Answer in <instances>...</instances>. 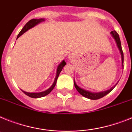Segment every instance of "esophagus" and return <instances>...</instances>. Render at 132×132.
Segmentation results:
<instances>
[{"mask_svg":"<svg viewBox=\"0 0 132 132\" xmlns=\"http://www.w3.org/2000/svg\"><path fill=\"white\" fill-rule=\"evenodd\" d=\"M68 57H69L70 60H72L74 58V55H73L72 54H69V55H68Z\"/></svg>","mask_w":132,"mask_h":132,"instance_id":"esophagus-1","label":"esophagus"}]
</instances>
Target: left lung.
<instances>
[{
    "label": "left lung",
    "mask_w": 132,
    "mask_h": 132,
    "mask_svg": "<svg viewBox=\"0 0 132 132\" xmlns=\"http://www.w3.org/2000/svg\"><path fill=\"white\" fill-rule=\"evenodd\" d=\"M111 35L113 37V38L114 39V40L116 42V44L117 47L118 48L119 51L120 52V54H121V66H122V68L123 69V51H122V48H121V41H120V37H119L118 34L116 32V31L114 30V31H112L110 32ZM74 86H75L76 89L77 90V91L80 94L83 96L85 98H88V99L90 100H98L100 99L101 98H103L104 96H105L106 95H107L108 94L110 93L111 91H112L114 88H115L116 86L117 85V84L118 83V82L116 84V85H114V86L111 88L110 90H108L104 92H92L88 91V90H84L83 88H80V86L76 84L75 80L74 78Z\"/></svg>",
    "instance_id": "8db88e82"
}]
</instances>
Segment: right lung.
I'll list each match as a JSON object with an SVG mask.
<instances>
[{"label": "right lung", "mask_w": 132, "mask_h": 132, "mask_svg": "<svg viewBox=\"0 0 132 132\" xmlns=\"http://www.w3.org/2000/svg\"><path fill=\"white\" fill-rule=\"evenodd\" d=\"M44 18H40V19H32L30 21H28L27 23L25 24V26H24L23 28L21 30V31L19 32V34H18V36H17L16 40L18 38L20 37L21 35L24 34V33L26 32V31H28V30L30 29V28H33L35 26H36L37 24H40L42 22L44 21ZM66 64V62L64 60H62L61 62L60 63L59 65L57 67V70H56V78L54 79V81L53 84H52V85L50 87V88L48 89V90H45L44 92H25L24 90H21L26 95H27L28 96L30 97V98H42V97H44V96H46L48 94H50L52 90L54 89V88L56 86V81L57 79H58V76H59V74L60 73V72L62 70L63 67Z\"/></svg>", "instance_id": "right-lung-1"}]
</instances>
